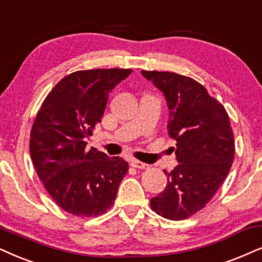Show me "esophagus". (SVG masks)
I'll return each mask as SVG.
<instances>
[{
    "instance_id": "1",
    "label": "esophagus",
    "mask_w": 262,
    "mask_h": 262,
    "mask_svg": "<svg viewBox=\"0 0 262 262\" xmlns=\"http://www.w3.org/2000/svg\"><path fill=\"white\" fill-rule=\"evenodd\" d=\"M130 165L133 168H138V169H147V168H148V164L142 163V162L137 161V160H132Z\"/></svg>"
}]
</instances>
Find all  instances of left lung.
I'll return each mask as SVG.
<instances>
[{
	"label": "left lung",
	"mask_w": 262,
	"mask_h": 262,
	"mask_svg": "<svg viewBox=\"0 0 262 262\" xmlns=\"http://www.w3.org/2000/svg\"><path fill=\"white\" fill-rule=\"evenodd\" d=\"M141 75L163 93L179 163L163 170L167 186L150 204L165 219L184 220L204 208L226 179L234 158L232 127L225 107L193 78L164 71Z\"/></svg>",
	"instance_id": "8db88e82"
}]
</instances>
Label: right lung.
I'll use <instances>...</instances> for the list:
<instances>
[{
    "label": "right lung",
    "instance_id": "1",
    "mask_svg": "<svg viewBox=\"0 0 262 262\" xmlns=\"http://www.w3.org/2000/svg\"><path fill=\"white\" fill-rule=\"evenodd\" d=\"M130 74V69H95L68 75L35 118L30 134L32 163L55 203L76 216L105 213L128 171L123 158H108L87 145L101 122L108 94Z\"/></svg>",
    "mask_w": 262,
    "mask_h": 262
}]
</instances>
